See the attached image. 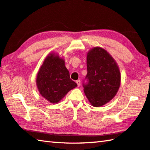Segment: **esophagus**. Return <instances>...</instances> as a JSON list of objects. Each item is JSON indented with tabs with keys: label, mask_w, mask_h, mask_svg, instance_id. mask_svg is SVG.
<instances>
[{
	"label": "esophagus",
	"mask_w": 150,
	"mask_h": 150,
	"mask_svg": "<svg viewBox=\"0 0 150 150\" xmlns=\"http://www.w3.org/2000/svg\"><path fill=\"white\" fill-rule=\"evenodd\" d=\"M76 83H77L78 86H81V81L80 80H77V81H76Z\"/></svg>",
	"instance_id": "1"
}]
</instances>
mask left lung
Returning a JSON list of instances; mask_svg holds the SVG:
<instances>
[{
  "instance_id": "1",
  "label": "left lung",
  "mask_w": 150,
  "mask_h": 150,
  "mask_svg": "<svg viewBox=\"0 0 150 150\" xmlns=\"http://www.w3.org/2000/svg\"><path fill=\"white\" fill-rule=\"evenodd\" d=\"M88 83L84 92L92 105L101 107L112 100L121 84V73L115 59L105 49L97 47L86 54Z\"/></svg>"
}]
</instances>
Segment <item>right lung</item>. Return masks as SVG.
<instances>
[{"mask_svg": "<svg viewBox=\"0 0 150 150\" xmlns=\"http://www.w3.org/2000/svg\"><path fill=\"white\" fill-rule=\"evenodd\" d=\"M40 94L52 103H58L77 84L69 77L64 59L52 52L46 57L36 77Z\"/></svg>", "mask_w": 150, "mask_h": 150, "instance_id": "right-lung-1", "label": "right lung"}]
</instances>
